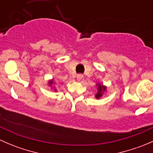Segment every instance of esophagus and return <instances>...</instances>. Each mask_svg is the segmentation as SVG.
Instances as JSON below:
<instances>
[{
	"instance_id": "esophagus-1",
	"label": "esophagus",
	"mask_w": 153,
	"mask_h": 153,
	"mask_svg": "<svg viewBox=\"0 0 153 153\" xmlns=\"http://www.w3.org/2000/svg\"><path fill=\"white\" fill-rule=\"evenodd\" d=\"M76 78H77V81H81L83 78V75H81V74H78V75H77Z\"/></svg>"
}]
</instances>
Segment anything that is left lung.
Returning <instances> with one entry per match:
<instances>
[{
  "label": "left lung",
  "mask_w": 153,
  "mask_h": 153,
  "mask_svg": "<svg viewBox=\"0 0 153 153\" xmlns=\"http://www.w3.org/2000/svg\"><path fill=\"white\" fill-rule=\"evenodd\" d=\"M97 86H98V92H97L96 95H95V98H96L97 99H98V98H100L102 96L103 93L106 91V87L105 86L101 85V84H97Z\"/></svg>",
  "instance_id": "1"
}]
</instances>
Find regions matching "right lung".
Returning a JSON list of instances; mask_svg holds the SVG:
<instances>
[{
  "label": "right lung",
  "mask_w": 153,
  "mask_h": 153,
  "mask_svg": "<svg viewBox=\"0 0 153 153\" xmlns=\"http://www.w3.org/2000/svg\"><path fill=\"white\" fill-rule=\"evenodd\" d=\"M52 84H53V80H51V81H49V86H52ZM56 90V89H55Z\"/></svg>",
  "instance_id": "obj_1"
}]
</instances>
